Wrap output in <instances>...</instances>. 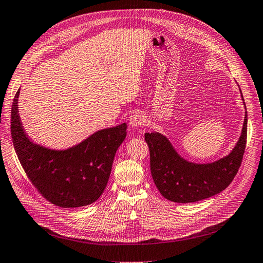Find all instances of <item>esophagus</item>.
<instances>
[{
	"mask_svg": "<svg viewBox=\"0 0 263 263\" xmlns=\"http://www.w3.org/2000/svg\"><path fill=\"white\" fill-rule=\"evenodd\" d=\"M129 125L133 127H142L145 125V121H144V117L140 114H135L132 115L129 118Z\"/></svg>",
	"mask_w": 263,
	"mask_h": 263,
	"instance_id": "obj_1",
	"label": "esophagus"
}]
</instances>
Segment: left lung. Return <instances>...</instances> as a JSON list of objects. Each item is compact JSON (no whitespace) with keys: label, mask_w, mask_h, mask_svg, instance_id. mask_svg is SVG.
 <instances>
[{"label":"left lung","mask_w":263,"mask_h":263,"mask_svg":"<svg viewBox=\"0 0 263 263\" xmlns=\"http://www.w3.org/2000/svg\"><path fill=\"white\" fill-rule=\"evenodd\" d=\"M144 139L149 148L152 178L160 194L178 203L200 201L226 190L239 171L247 139V112L232 152L212 164L200 165L183 159L166 137L158 133H145Z\"/></svg>","instance_id":"left-lung-1"}]
</instances>
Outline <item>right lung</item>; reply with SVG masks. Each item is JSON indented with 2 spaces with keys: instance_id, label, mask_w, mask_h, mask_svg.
<instances>
[{
  "instance_id": "add662e5",
  "label": "right lung",
  "mask_w": 263,
  "mask_h": 263,
  "mask_svg": "<svg viewBox=\"0 0 263 263\" xmlns=\"http://www.w3.org/2000/svg\"><path fill=\"white\" fill-rule=\"evenodd\" d=\"M17 91L11 106L10 133L20 164L35 189L49 202L79 208L104 193L117 149L126 137V124L96 132L65 151H54L29 140L18 114Z\"/></svg>"
}]
</instances>
